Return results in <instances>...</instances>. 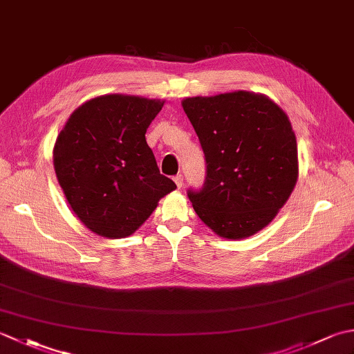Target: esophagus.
Returning <instances> with one entry per match:
<instances>
[{
    "instance_id": "34e87169",
    "label": "esophagus",
    "mask_w": 354,
    "mask_h": 354,
    "mask_svg": "<svg viewBox=\"0 0 354 354\" xmlns=\"http://www.w3.org/2000/svg\"><path fill=\"white\" fill-rule=\"evenodd\" d=\"M173 181H175L178 189H181V187L184 185V176L183 175H176L175 178H173Z\"/></svg>"
}]
</instances>
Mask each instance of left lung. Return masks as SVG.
Wrapping results in <instances>:
<instances>
[{"label":"left lung","instance_id":"left-lung-1","mask_svg":"<svg viewBox=\"0 0 354 354\" xmlns=\"http://www.w3.org/2000/svg\"><path fill=\"white\" fill-rule=\"evenodd\" d=\"M184 112L205 153L207 176L189 190L194 212L214 234L242 240L272 222L298 179L295 132L263 94L187 97Z\"/></svg>","mask_w":354,"mask_h":354}]
</instances>
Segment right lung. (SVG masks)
Here are the masks:
<instances>
[{
  "mask_svg": "<svg viewBox=\"0 0 354 354\" xmlns=\"http://www.w3.org/2000/svg\"><path fill=\"white\" fill-rule=\"evenodd\" d=\"M164 100L104 94L82 103L59 132L53 164L71 209L94 234L124 239L176 189L158 169L146 131Z\"/></svg>",
  "mask_w": 354,
  "mask_h": 354,
  "instance_id": "right-lung-1",
  "label": "right lung"
}]
</instances>
